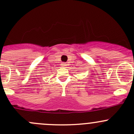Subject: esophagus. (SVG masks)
<instances>
[{"mask_svg": "<svg viewBox=\"0 0 134 134\" xmlns=\"http://www.w3.org/2000/svg\"><path fill=\"white\" fill-rule=\"evenodd\" d=\"M66 65H67V64H66V63H65V62H63V63H62V66H63V67H64V66Z\"/></svg>", "mask_w": 134, "mask_h": 134, "instance_id": "34e87169", "label": "esophagus"}]
</instances>
